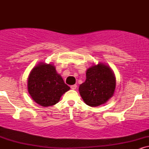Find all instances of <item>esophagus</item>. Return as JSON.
I'll return each mask as SVG.
<instances>
[{
    "mask_svg": "<svg viewBox=\"0 0 149 149\" xmlns=\"http://www.w3.org/2000/svg\"><path fill=\"white\" fill-rule=\"evenodd\" d=\"M71 88L72 89V90H76L77 88V85H73L71 86Z\"/></svg>",
    "mask_w": 149,
    "mask_h": 149,
    "instance_id": "34e87169",
    "label": "esophagus"
}]
</instances>
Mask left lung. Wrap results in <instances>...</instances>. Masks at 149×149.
<instances>
[{
    "instance_id": "8db88e82",
    "label": "left lung",
    "mask_w": 149,
    "mask_h": 149,
    "mask_svg": "<svg viewBox=\"0 0 149 149\" xmlns=\"http://www.w3.org/2000/svg\"><path fill=\"white\" fill-rule=\"evenodd\" d=\"M116 78L111 69L103 64L87 70L86 80L79 87L80 96L87 105L98 107L113 95Z\"/></svg>"
}]
</instances>
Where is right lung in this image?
<instances>
[{"instance_id":"obj_1","label":"right lung","mask_w":149,"mask_h":149,"mask_svg":"<svg viewBox=\"0 0 149 149\" xmlns=\"http://www.w3.org/2000/svg\"><path fill=\"white\" fill-rule=\"evenodd\" d=\"M69 89L52 64L40 63L32 69L28 78V91L42 107L58 103L61 95Z\"/></svg>"}]
</instances>
